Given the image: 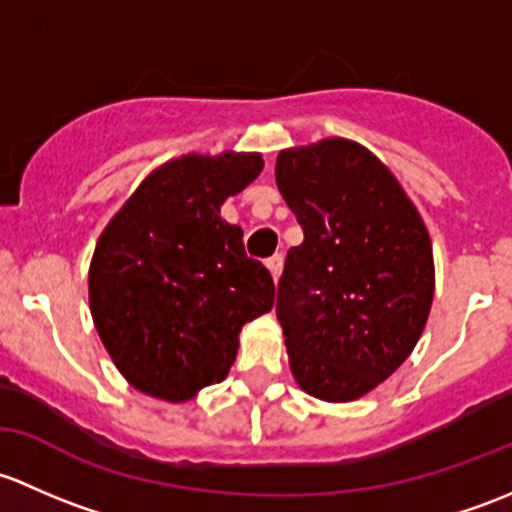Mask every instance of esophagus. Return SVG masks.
Masks as SVG:
<instances>
[{
  "label": "esophagus",
  "instance_id": "obj_1",
  "mask_svg": "<svg viewBox=\"0 0 512 512\" xmlns=\"http://www.w3.org/2000/svg\"><path fill=\"white\" fill-rule=\"evenodd\" d=\"M266 266H268V271H271L273 281H278V278H281V271H283V256H281V254L271 256V258H268V261H266Z\"/></svg>",
  "mask_w": 512,
  "mask_h": 512
}]
</instances>
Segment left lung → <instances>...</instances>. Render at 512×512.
<instances>
[{"instance_id":"obj_1","label":"left lung","mask_w":512,"mask_h":512,"mask_svg":"<svg viewBox=\"0 0 512 512\" xmlns=\"http://www.w3.org/2000/svg\"><path fill=\"white\" fill-rule=\"evenodd\" d=\"M276 184L305 234L278 283L288 365L310 397L355 402L424 333L434 300L429 231L389 167L355 140L281 150Z\"/></svg>"}]
</instances>
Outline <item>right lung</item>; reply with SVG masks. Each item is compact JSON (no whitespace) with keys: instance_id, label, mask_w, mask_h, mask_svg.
Instances as JSON below:
<instances>
[{"instance_id":"add662e5","label":"right lung","mask_w":512,"mask_h":512,"mask_svg":"<svg viewBox=\"0 0 512 512\" xmlns=\"http://www.w3.org/2000/svg\"><path fill=\"white\" fill-rule=\"evenodd\" d=\"M258 152L175 157L152 170L100 234L88 268L96 330L142 394L182 404L226 377L249 320L276 298L221 204L261 175Z\"/></svg>"}]
</instances>
